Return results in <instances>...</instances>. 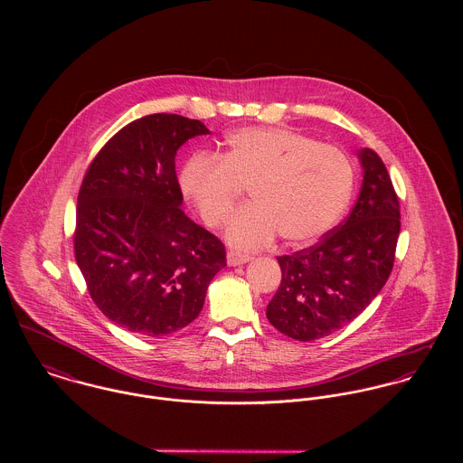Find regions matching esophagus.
<instances>
[{"instance_id":"34e87169","label":"esophagus","mask_w":463,"mask_h":463,"mask_svg":"<svg viewBox=\"0 0 463 463\" xmlns=\"http://www.w3.org/2000/svg\"><path fill=\"white\" fill-rule=\"evenodd\" d=\"M226 260H228V265H242L246 264V262H250V260H251V257H250V255H246V253L230 251V253L226 255Z\"/></svg>"}]
</instances>
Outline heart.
<instances>
[{
    "label": "heart",
    "mask_w": 463,
    "mask_h": 463,
    "mask_svg": "<svg viewBox=\"0 0 463 463\" xmlns=\"http://www.w3.org/2000/svg\"><path fill=\"white\" fill-rule=\"evenodd\" d=\"M353 185V164L340 147L276 127L230 133L221 158L196 155L180 173L184 196L210 228L222 226L251 191L253 204L226 232L241 250L262 248L278 233L287 244L316 241L340 219Z\"/></svg>",
    "instance_id": "1"
}]
</instances>
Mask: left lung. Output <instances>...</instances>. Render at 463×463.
<instances>
[{
	"mask_svg": "<svg viewBox=\"0 0 463 463\" xmlns=\"http://www.w3.org/2000/svg\"><path fill=\"white\" fill-rule=\"evenodd\" d=\"M364 182L349 215L317 244L278 257L281 283L267 305L269 323L312 342L360 316L387 283L401 230L392 180L380 155L358 151Z\"/></svg>",
	"mask_w": 463,
	"mask_h": 463,
	"instance_id": "obj_1",
	"label": "left lung"
}]
</instances>
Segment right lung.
Listing matches in <instances>:
<instances>
[{"label": "right lung", "instance_id": "add662e5", "mask_svg": "<svg viewBox=\"0 0 463 463\" xmlns=\"http://www.w3.org/2000/svg\"><path fill=\"white\" fill-rule=\"evenodd\" d=\"M210 130L176 114L128 123L94 156L76 204L74 257L96 307L142 336L191 325L224 244L180 208L178 147Z\"/></svg>", "mask_w": 463, "mask_h": 463}]
</instances>
